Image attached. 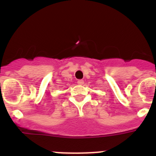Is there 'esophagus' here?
I'll return each instance as SVG.
<instances>
[{
  "label": "esophagus",
  "mask_w": 156,
  "mask_h": 156,
  "mask_svg": "<svg viewBox=\"0 0 156 156\" xmlns=\"http://www.w3.org/2000/svg\"><path fill=\"white\" fill-rule=\"evenodd\" d=\"M77 83H78L79 85H83V83H84V81L82 80H80L77 81Z\"/></svg>",
  "instance_id": "1"
}]
</instances>
